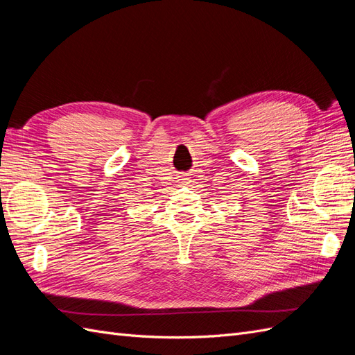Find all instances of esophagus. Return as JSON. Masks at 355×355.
<instances>
[{
	"label": "esophagus",
	"instance_id": "esophagus-1",
	"mask_svg": "<svg viewBox=\"0 0 355 355\" xmlns=\"http://www.w3.org/2000/svg\"><path fill=\"white\" fill-rule=\"evenodd\" d=\"M180 184H187V180H188V178L187 176H180Z\"/></svg>",
	"mask_w": 355,
	"mask_h": 355
}]
</instances>
